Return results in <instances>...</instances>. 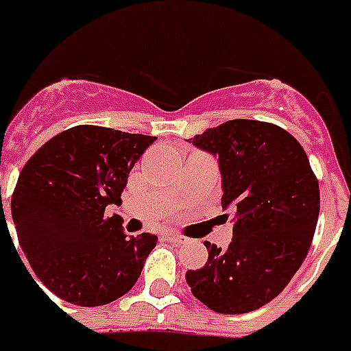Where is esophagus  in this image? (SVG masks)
<instances>
[{"instance_id": "34e87169", "label": "esophagus", "mask_w": 351, "mask_h": 351, "mask_svg": "<svg viewBox=\"0 0 351 351\" xmlns=\"http://www.w3.org/2000/svg\"><path fill=\"white\" fill-rule=\"evenodd\" d=\"M165 239L170 241V243H173V245H183L184 241H186L183 235L173 234V232H167V234H165Z\"/></svg>"}]
</instances>
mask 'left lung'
<instances>
[{
    "label": "left lung",
    "instance_id": "8db88e82",
    "mask_svg": "<svg viewBox=\"0 0 351 351\" xmlns=\"http://www.w3.org/2000/svg\"><path fill=\"white\" fill-rule=\"evenodd\" d=\"M189 141L217 158L234 237L226 250L206 241L208 261L186 282L214 312H254L285 290L310 250L317 178L295 137L271 123L232 119Z\"/></svg>",
    "mask_w": 351,
    "mask_h": 351
}]
</instances>
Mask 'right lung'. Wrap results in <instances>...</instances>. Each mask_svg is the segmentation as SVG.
Instances as JSON below:
<instances>
[{"mask_svg": "<svg viewBox=\"0 0 351 351\" xmlns=\"http://www.w3.org/2000/svg\"><path fill=\"white\" fill-rule=\"evenodd\" d=\"M156 137L80 125L47 141L27 161L12 193L19 246L54 295L101 306L130 290L158 237L123 232L128 173ZM30 274V271H29Z\"/></svg>", "mask_w": 351, "mask_h": 351, "instance_id": "obj_1", "label": "right lung"}]
</instances>
